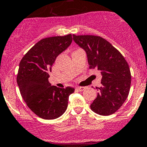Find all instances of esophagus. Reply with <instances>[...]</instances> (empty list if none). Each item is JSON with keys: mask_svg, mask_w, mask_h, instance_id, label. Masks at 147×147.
<instances>
[{"mask_svg": "<svg viewBox=\"0 0 147 147\" xmlns=\"http://www.w3.org/2000/svg\"><path fill=\"white\" fill-rule=\"evenodd\" d=\"M76 89L78 90V91L82 92L84 90V89H85V87H76Z\"/></svg>", "mask_w": 147, "mask_h": 147, "instance_id": "1", "label": "esophagus"}]
</instances>
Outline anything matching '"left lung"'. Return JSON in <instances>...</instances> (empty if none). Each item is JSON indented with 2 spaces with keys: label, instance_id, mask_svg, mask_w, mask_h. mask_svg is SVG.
I'll return each instance as SVG.
<instances>
[{
  "label": "left lung",
  "instance_id": "left-lung-1",
  "mask_svg": "<svg viewBox=\"0 0 147 147\" xmlns=\"http://www.w3.org/2000/svg\"><path fill=\"white\" fill-rule=\"evenodd\" d=\"M73 40L86 52L90 68L101 72L102 86L90 105L92 110L103 116L118 110L128 97L131 72L122 55L112 44L100 36L75 35Z\"/></svg>",
  "mask_w": 147,
  "mask_h": 147
}]
</instances>
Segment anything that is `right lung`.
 <instances>
[{
	"instance_id": "1",
	"label": "right lung",
	"mask_w": 147,
	"mask_h": 147,
	"mask_svg": "<svg viewBox=\"0 0 147 147\" xmlns=\"http://www.w3.org/2000/svg\"><path fill=\"white\" fill-rule=\"evenodd\" d=\"M72 35L40 40L23 56L19 64L17 83L28 107L39 117L54 119L64 114L69 96L75 89L59 88L49 82V73L59 55L72 43Z\"/></svg>"
}]
</instances>
